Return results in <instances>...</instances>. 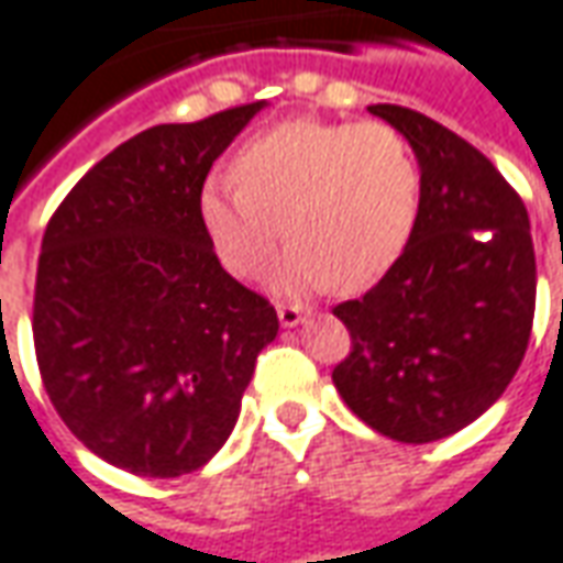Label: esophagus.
<instances>
[{"instance_id": "1", "label": "esophagus", "mask_w": 563, "mask_h": 563, "mask_svg": "<svg viewBox=\"0 0 563 563\" xmlns=\"http://www.w3.org/2000/svg\"><path fill=\"white\" fill-rule=\"evenodd\" d=\"M277 317H280V323L286 330H296L298 323H305V311H301L298 305H280V308H277Z\"/></svg>"}]
</instances>
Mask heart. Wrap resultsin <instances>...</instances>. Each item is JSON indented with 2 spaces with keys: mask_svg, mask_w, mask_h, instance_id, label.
Masks as SVG:
<instances>
[{
  "mask_svg": "<svg viewBox=\"0 0 563 563\" xmlns=\"http://www.w3.org/2000/svg\"><path fill=\"white\" fill-rule=\"evenodd\" d=\"M233 178L202 185L206 240L231 277L258 280L286 233L292 243L274 274L286 296L378 280L422 209L416 153L388 122H280L240 147Z\"/></svg>",
  "mask_w": 563,
  "mask_h": 563,
  "instance_id": "obj_1",
  "label": "heart"
}]
</instances>
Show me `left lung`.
<instances>
[{
  "instance_id": "left-lung-1",
  "label": "left lung",
  "mask_w": 563,
  "mask_h": 563,
  "mask_svg": "<svg viewBox=\"0 0 563 563\" xmlns=\"http://www.w3.org/2000/svg\"><path fill=\"white\" fill-rule=\"evenodd\" d=\"M369 113L410 141L422 209L388 274L332 308L351 332L332 382L373 431L431 443L490 410L521 366L537 308L530 218L465 137L410 107Z\"/></svg>"
}]
</instances>
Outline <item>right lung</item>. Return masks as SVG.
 Masks as SVG:
<instances>
[{
	"instance_id": "right-lung-1",
	"label": "right lung",
	"mask_w": 563,
	"mask_h": 563,
	"mask_svg": "<svg viewBox=\"0 0 563 563\" xmlns=\"http://www.w3.org/2000/svg\"><path fill=\"white\" fill-rule=\"evenodd\" d=\"M265 101L153 125L91 166L45 228L33 298L42 385L117 468L178 477L231 438L280 320L221 267L200 190Z\"/></svg>"
}]
</instances>
